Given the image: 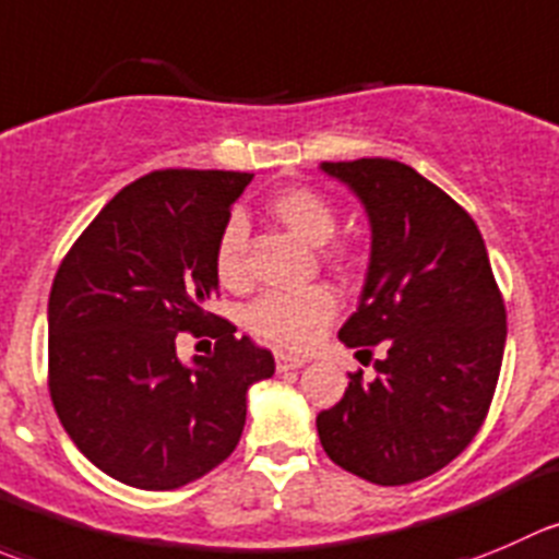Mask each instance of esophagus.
<instances>
[{
  "label": "esophagus",
  "mask_w": 559,
  "mask_h": 559,
  "mask_svg": "<svg viewBox=\"0 0 559 559\" xmlns=\"http://www.w3.org/2000/svg\"><path fill=\"white\" fill-rule=\"evenodd\" d=\"M302 366H306V357L289 355V352H275V368H278L281 373L295 371V368H302Z\"/></svg>",
  "instance_id": "esophagus-1"
}]
</instances>
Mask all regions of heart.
Wrapping results in <instances>:
<instances>
[{
    "label": "heart",
    "mask_w": 559,
    "mask_h": 559,
    "mask_svg": "<svg viewBox=\"0 0 559 559\" xmlns=\"http://www.w3.org/2000/svg\"><path fill=\"white\" fill-rule=\"evenodd\" d=\"M267 210L275 221L295 231L308 246H322L324 262L338 270L355 264V248L344 240H330L338 229V210L311 186H289L267 199ZM248 226L240 215H229L215 237L213 270L226 289H242L248 284L246 267ZM338 300L322 284L297 292H267L257 297L246 311V324L253 335L278 349H306L333 322Z\"/></svg>",
    "instance_id": "obj_1"
}]
</instances>
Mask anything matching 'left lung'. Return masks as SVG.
<instances>
[{
  "label": "left lung",
  "instance_id": "obj_1",
  "mask_svg": "<svg viewBox=\"0 0 559 559\" xmlns=\"http://www.w3.org/2000/svg\"><path fill=\"white\" fill-rule=\"evenodd\" d=\"M366 204L371 264L338 338L371 355L344 399L317 415L324 453L379 486L429 478L473 442L506 352V300L478 226L412 166L388 158L322 164Z\"/></svg>",
  "mask_w": 559,
  "mask_h": 559
}]
</instances>
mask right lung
Listing matches in <instances>:
<instances>
[{
	"instance_id": "obj_1",
	"label": "right lung",
	"mask_w": 559,
	"mask_h": 559,
	"mask_svg": "<svg viewBox=\"0 0 559 559\" xmlns=\"http://www.w3.org/2000/svg\"><path fill=\"white\" fill-rule=\"evenodd\" d=\"M253 175L160 169L124 186L59 264L48 297V393L64 431L119 484L169 491L231 456L246 393L275 360L229 319L213 248ZM216 349L176 357V335Z\"/></svg>"
}]
</instances>
